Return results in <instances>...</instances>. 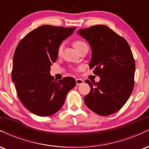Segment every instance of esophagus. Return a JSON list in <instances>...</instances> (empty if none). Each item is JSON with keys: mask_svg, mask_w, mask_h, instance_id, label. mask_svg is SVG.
I'll list each match as a JSON object with an SVG mask.
<instances>
[{"mask_svg": "<svg viewBox=\"0 0 149 149\" xmlns=\"http://www.w3.org/2000/svg\"><path fill=\"white\" fill-rule=\"evenodd\" d=\"M76 85H81V84H83V80L82 79H80V78H78V79H76Z\"/></svg>", "mask_w": 149, "mask_h": 149, "instance_id": "1", "label": "esophagus"}]
</instances>
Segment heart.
I'll return each instance as SVG.
<instances>
[{
	"instance_id": "obj_1",
	"label": "heart",
	"mask_w": 149,
	"mask_h": 149,
	"mask_svg": "<svg viewBox=\"0 0 149 149\" xmlns=\"http://www.w3.org/2000/svg\"><path fill=\"white\" fill-rule=\"evenodd\" d=\"M85 45H86V43H85V42L83 41V40H80V39H77V40H75L73 42V47L76 48V50H78V49H79L80 47H82V46ZM62 48H63V45H60L59 46V47H58L57 53H58V54H59H59H61V51H62Z\"/></svg>"
}]
</instances>
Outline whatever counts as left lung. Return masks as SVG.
<instances>
[{
    "label": "left lung",
    "mask_w": 149,
    "mask_h": 149,
    "mask_svg": "<svg viewBox=\"0 0 149 149\" xmlns=\"http://www.w3.org/2000/svg\"><path fill=\"white\" fill-rule=\"evenodd\" d=\"M78 33L91 46L90 68L100 78L97 83L85 80L90 87L84 97L85 104L100 116L118 111L134 88L135 61L129 44L104 25L92 26Z\"/></svg>",
    "instance_id": "left-lung-1"
}]
</instances>
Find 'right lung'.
I'll return each instance as SVG.
<instances>
[{
  "mask_svg": "<svg viewBox=\"0 0 149 149\" xmlns=\"http://www.w3.org/2000/svg\"><path fill=\"white\" fill-rule=\"evenodd\" d=\"M75 29L43 25L27 33L17 46L12 80L20 102L35 115L45 117L57 113L76 84L71 77L57 81L49 74L58 47Z\"/></svg>",
  "mask_w": 149,
  "mask_h": 149,
  "instance_id": "1",
  "label": "right lung"
}]
</instances>
